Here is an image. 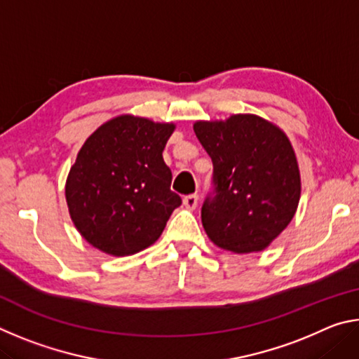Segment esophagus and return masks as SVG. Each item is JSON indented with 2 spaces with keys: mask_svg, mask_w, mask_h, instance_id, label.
Wrapping results in <instances>:
<instances>
[{
  "mask_svg": "<svg viewBox=\"0 0 359 359\" xmlns=\"http://www.w3.org/2000/svg\"><path fill=\"white\" fill-rule=\"evenodd\" d=\"M184 204L187 205L188 209H194L198 204V194L196 193H191V194H187L184 198Z\"/></svg>",
  "mask_w": 359,
  "mask_h": 359,
  "instance_id": "1",
  "label": "esophagus"
}]
</instances>
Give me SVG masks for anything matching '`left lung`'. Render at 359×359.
<instances>
[{
	"instance_id": "left-lung-1",
	"label": "left lung",
	"mask_w": 359,
	"mask_h": 359,
	"mask_svg": "<svg viewBox=\"0 0 359 359\" xmlns=\"http://www.w3.org/2000/svg\"><path fill=\"white\" fill-rule=\"evenodd\" d=\"M193 128L214 165L201 208L205 233L224 250H263L288 226L299 203V169L287 136L247 114L196 121Z\"/></svg>"
}]
</instances>
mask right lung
<instances>
[{"mask_svg":"<svg viewBox=\"0 0 359 359\" xmlns=\"http://www.w3.org/2000/svg\"><path fill=\"white\" fill-rule=\"evenodd\" d=\"M174 125L121 115L82 145L66 182L76 228L101 252L126 257L160 238L182 204L163 149Z\"/></svg>","mask_w":359,"mask_h":359,"instance_id":"right-lung-1","label":"right lung"}]
</instances>
